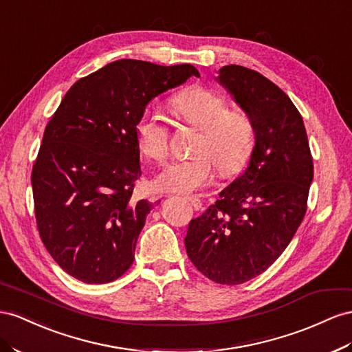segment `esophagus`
Returning <instances> with one entry per match:
<instances>
[{"instance_id": "1", "label": "esophagus", "mask_w": 352, "mask_h": 352, "mask_svg": "<svg viewBox=\"0 0 352 352\" xmlns=\"http://www.w3.org/2000/svg\"><path fill=\"white\" fill-rule=\"evenodd\" d=\"M188 201H189V204H191V206L194 207L195 212H199V210H201V208H203L201 201H199V199L195 198V197H188Z\"/></svg>"}]
</instances>
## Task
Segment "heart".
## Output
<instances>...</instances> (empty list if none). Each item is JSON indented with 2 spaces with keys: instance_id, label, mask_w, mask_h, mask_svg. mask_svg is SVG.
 I'll list each match as a JSON object with an SVG mask.
<instances>
[{
  "instance_id": "b5f03b06",
  "label": "heart",
  "mask_w": 352,
  "mask_h": 352,
  "mask_svg": "<svg viewBox=\"0 0 352 352\" xmlns=\"http://www.w3.org/2000/svg\"><path fill=\"white\" fill-rule=\"evenodd\" d=\"M172 108L179 120L201 129L192 153L195 155L168 163L155 179L163 192L188 195L210 185L214 164L225 176L245 167L254 149V127L244 112L230 109L228 100L212 89L192 85L177 93ZM172 130L167 120L154 109L142 112L136 139L142 154L163 163L168 155Z\"/></svg>"
}]
</instances>
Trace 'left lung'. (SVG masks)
<instances>
[{
    "label": "left lung",
    "mask_w": 352,
    "mask_h": 352,
    "mask_svg": "<svg viewBox=\"0 0 352 352\" xmlns=\"http://www.w3.org/2000/svg\"><path fill=\"white\" fill-rule=\"evenodd\" d=\"M219 82L249 116L256 144L249 167L188 225L194 267L219 284H243L267 271L307 213L314 164L302 116L278 85L240 65Z\"/></svg>",
    "instance_id": "8db88e82"
}]
</instances>
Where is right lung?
<instances>
[{
    "mask_svg": "<svg viewBox=\"0 0 352 352\" xmlns=\"http://www.w3.org/2000/svg\"><path fill=\"white\" fill-rule=\"evenodd\" d=\"M192 75L199 77L188 63L112 62L75 82L45 126L31 176L36 228L71 277L105 284L131 267L154 207L131 199L142 175L138 120Z\"/></svg>",
    "mask_w": 352,
    "mask_h": 352,
    "instance_id": "obj_1",
    "label": "right lung"
}]
</instances>
